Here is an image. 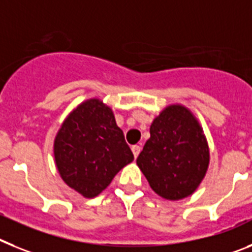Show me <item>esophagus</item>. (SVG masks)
<instances>
[{"instance_id":"1","label":"esophagus","mask_w":252,"mask_h":252,"mask_svg":"<svg viewBox=\"0 0 252 252\" xmlns=\"http://www.w3.org/2000/svg\"><path fill=\"white\" fill-rule=\"evenodd\" d=\"M142 147H141V144H135V146H133L132 147V151H133V155H134V157L137 158L139 155V152H141Z\"/></svg>"}]
</instances>
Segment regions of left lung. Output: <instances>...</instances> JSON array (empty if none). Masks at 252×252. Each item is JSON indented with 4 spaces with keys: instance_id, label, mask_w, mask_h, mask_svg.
Returning <instances> with one entry per match:
<instances>
[{
    "instance_id": "obj_1",
    "label": "left lung",
    "mask_w": 252,
    "mask_h": 252,
    "mask_svg": "<svg viewBox=\"0 0 252 252\" xmlns=\"http://www.w3.org/2000/svg\"><path fill=\"white\" fill-rule=\"evenodd\" d=\"M137 165L156 194L167 200L191 195L207 174L209 147L194 114L168 105L151 124Z\"/></svg>"
}]
</instances>
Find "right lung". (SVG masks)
Masks as SVG:
<instances>
[{
  "instance_id": "1",
  "label": "right lung",
  "mask_w": 252,
  "mask_h": 252,
  "mask_svg": "<svg viewBox=\"0 0 252 252\" xmlns=\"http://www.w3.org/2000/svg\"><path fill=\"white\" fill-rule=\"evenodd\" d=\"M61 178L85 198H95L134 159L113 110L99 99L81 102L54 139Z\"/></svg>"
}]
</instances>
